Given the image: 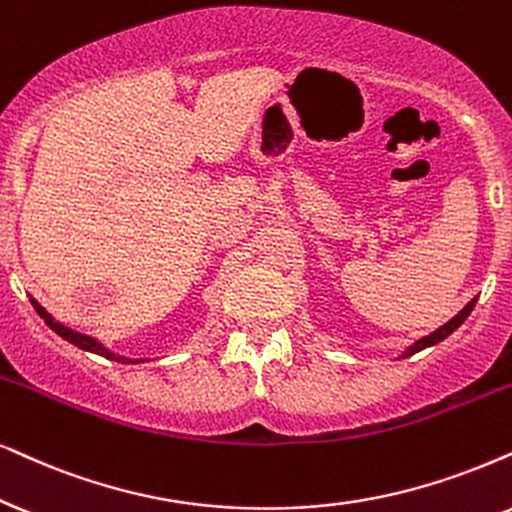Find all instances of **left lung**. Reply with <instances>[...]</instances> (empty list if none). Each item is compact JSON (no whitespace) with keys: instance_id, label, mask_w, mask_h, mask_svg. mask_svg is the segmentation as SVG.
Returning a JSON list of instances; mask_svg holds the SVG:
<instances>
[{"instance_id":"left-lung-1","label":"left lung","mask_w":512,"mask_h":512,"mask_svg":"<svg viewBox=\"0 0 512 512\" xmlns=\"http://www.w3.org/2000/svg\"><path fill=\"white\" fill-rule=\"evenodd\" d=\"M475 302H477V297H472V300L465 304V307L461 309V312H458L454 319L451 321H446L444 326H439L435 333H430V335H425V338H420V340H416L413 342V345L406 349V352H401V359H406V357H411V354H416V352H420V349H425V347H432V345H437V342H442L444 338H449L451 333L456 331V328H461V323L468 319L470 316V312H472V307H475Z\"/></svg>"}]
</instances>
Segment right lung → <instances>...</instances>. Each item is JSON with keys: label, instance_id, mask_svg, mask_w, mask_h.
I'll return each instance as SVG.
<instances>
[{"label": "right lung", "instance_id": "obj_1", "mask_svg": "<svg viewBox=\"0 0 512 512\" xmlns=\"http://www.w3.org/2000/svg\"><path fill=\"white\" fill-rule=\"evenodd\" d=\"M30 302H32V307H35V312L42 316L44 323H47L51 331H54L56 335H61L63 340H68L70 345L80 347V349H84V352L99 354V357H106V359H111V361H120V364H141V361H144V359H127V357H122V354L111 352V349H108L106 345H101V342L96 340V338H92V335L77 333V331H73V328H68V326H63V323H58L54 316H51L47 309H44L42 304L35 300V297H30Z\"/></svg>", "mask_w": 512, "mask_h": 512}]
</instances>
